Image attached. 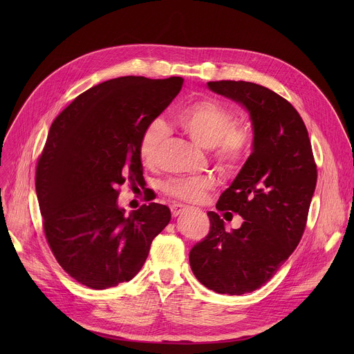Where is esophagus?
Instances as JSON below:
<instances>
[{"instance_id":"obj_1","label":"esophagus","mask_w":354,"mask_h":354,"mask_svg":"<svg viewBox=\"0 0 354 354\" xmlns=\"http://www.w3.org/2000/svg\"><path fill=\"white\" fill-rule=\"evenodd\" d=\"M187 210H189L187 206H183V205H179V203H174V205L171 206V212H172V216H174V217H178V216L183 214V213L187 212Z\"/></svg>"}]
</instances>
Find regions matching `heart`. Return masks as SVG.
I'll return each mask as SVG.
<instances>
[{
	"label": "heart",
	"instance_id": "b5f03b06",
	"mask_svg": "<svg viewBox=\"0 0 354 354\" xmlns=\"http://www.w3.org/2000/svg\"><path fill=\"white\" fill-rule=\"evenodd\" d=\"M174 122L197 145L210 148L214 161L227 172L241 168L252 147L250 129L236 122L232 109L212 97H201L182 105L174 113ZM168 136L167 124L161 119L149 120L138 141V154L144 164L157 161L160 148ZM216 186L212 175L168 179L162 190L167 196L196 203Z\"/></svg>",
	"mask_w": 354,
	"mask_h": 354
}]
</instances>
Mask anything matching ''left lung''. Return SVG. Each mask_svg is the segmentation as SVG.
<instances>
[{
  "label": "left lung",
  "mask_w": 354,
  "mask_h": 354,
  "mask_svg": "<svg viewBox=\"0 0 354 354\" xmlns=\"http://www.w3.org/2000/svg\"><path fill=\"white\" fill-rule=\"evenodd\" d=\"M207 85L249 111L254 151L216 206L239 214L241 228L225 231L220 216L209 212L210 232L193 246L189 261L201 284L241 295L266 284L299 243L317 185V164L307 127L287 99L246 81Z\"/></svg>",
  "instance_id": "obj_1"
}]
</instances>
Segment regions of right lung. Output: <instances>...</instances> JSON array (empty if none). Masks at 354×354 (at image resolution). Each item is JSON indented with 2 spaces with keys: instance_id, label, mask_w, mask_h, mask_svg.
Wrapping results in <instances>:
<instances>
[{
  "instance_id": "obj_1",
  "label": "right lung",
  "mask_w": 354,
  "mask_h": 354,
  "mask_svg": "<svg viewBox=\"0 0 354 354\" xmlns=\"http://www.w3.org/2000/svg\"><path fill=\"white\" fill-rule=\"evenodd\" d=\"M182 84L180 77L109 80L78 95L50 127L35 179L43 231L59 265L89 288L131 280L171 221L164 205L126 216L116 201L124 182L144 179L140 136Z\"/></svg>"
}]
</instances>
